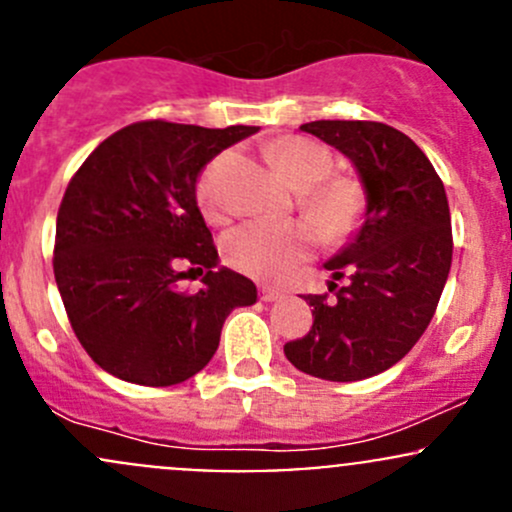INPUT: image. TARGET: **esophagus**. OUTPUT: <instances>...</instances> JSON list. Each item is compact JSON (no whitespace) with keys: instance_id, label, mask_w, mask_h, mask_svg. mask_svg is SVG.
Here are the masks:
<instances>
[{"instance_id":"obj_1","label":"esophagus","mask_w":512,"mask_h":512,"mask_svg":"<svg viewBox=\"0 0 512 512\" xmlns=\"http://www.w3.org/2000/svg\"><path fill=\"white\" fill-rule=\"evenodd\" d=\"M282 292L275 287H260V299L262 302H275V299H280Z\"/></svg>"}]
</instances>
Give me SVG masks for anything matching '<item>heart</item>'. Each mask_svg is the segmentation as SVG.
Here are the masks:
<instances>
[{
	"instance_id": "obj_1",
	"label": "heart",
	"mask_w": 512,
	"mask_h": 512,
	"mask_svg": "<svg viewBox=\"0 0 512 512\" xmlns=\"http://www.w3.org/2000/svg\"><path fill=\"white\" fill-rule=\"evenodd\" d=\"M232 153L210 160L198 178L195 198L210 223L230 215L225 178ZM275 168L299 190V208L327 237H344L354 230L364 210L359 185L352 178H332V153L309 138H289L275 153ZM319 232L309 223H262L252 220L230 230L223 240L227 265L257 280H282L317 247Z\"/></svg>"
}]
</instances>
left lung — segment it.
Masks as SVG:
<instances>
[{
    "instance_id": "left-lung-1",
    "label": "left lung",
    "mask_w": 512,
    "mask_h": 512,
    "mask_svg": "<svg viewBox=\"0 0 512 512\" xmlns=\"http://www.w3.org/2000/svg\"><path fill=\"white\" fill-rule=\"evenodd\" d=\"M304 133L344 153L366 195L361 227L329 262V294H307L314 324L285 344L299 371L361 381L391 369L426 332L451 272L446 188L406 133L376 121H312Z\"/></svg>"
}]
</instances>
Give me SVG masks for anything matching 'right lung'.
<instances>
[{
  "mask_svg": "<svg viewBox=\"0 0 512 512\" xmlns=\"http://www.w3.org/2000/svg\"><path fill=\"white\" fill-rule=\"evenodd\" d=\"M257 131L131 123L76 170L56 215L54 277L74 334L103 371L180 384L218 352L227 314L257 302L252 280L218 267L195 198L200 170ZM188 264L206 270L193 295L177 289Z\"/></svg>",
  "mask_w": 512,
  "mask_h": 512,
  "instance_id": "obj_1",
  "label": "right lung"
}]
</instances>
